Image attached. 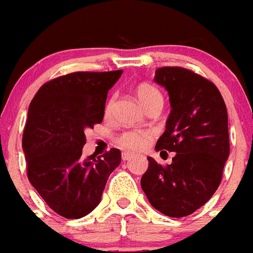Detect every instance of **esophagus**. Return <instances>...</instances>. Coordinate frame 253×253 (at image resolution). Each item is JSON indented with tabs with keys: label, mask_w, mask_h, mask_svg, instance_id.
<instances>
[{
	"label": "esophagus",
	"mask_w": 253,
	"mask_h": 253,
	"mask_svg": "<svg viewBox=\"0 0 253 253\" xmlns=\"http://www.w3.org/2000/svg\"><path fill=\"white\" fill-rule=\"evenodd\" d=\"M131 156H133V154L128 153V152H123V153H122L123 161H129L131 158Z\"/></svg>",
	"instance_id": "esophagus-1"
}]
</instances>
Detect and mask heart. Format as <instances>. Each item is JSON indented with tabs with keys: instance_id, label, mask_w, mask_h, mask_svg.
Segmentation results:
<instances>
[{
	"instance_id": "b5f03b06",
	"label": "heart",
	"mask_w": 253,
	"mask_h": 253,
	"mask_svg": "<svg viewBox=\"0 0 253 253\" xmlns=\"http://www.w3.org/2000/svg\"><path fill=\"white\" fill-rule=\"evenodd\" d=\"M138 100L143 106L148 109L154 104H162V95L160 90L149 84H140L135 90ZM114 105V97L109 99L105 105V114L109 115L111 113ZM152 139V133L148 130H128L123 131L119 137L116 138V144L122 148L130 152H138L146 148Z\"/></svg>"
}]
</instances>
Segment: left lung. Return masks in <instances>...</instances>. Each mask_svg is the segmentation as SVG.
<instances>
[{"label": "left lung", "mask_w": 253, "mask_h": 253, "mask_svg": "<svg viewBox=\"0 0 253 253\" xmlns=\"http://www.w3.org/2000/svg\"><path fill=\"white\" fill-rule=\"evenodd\" d=\"M154 81L169 91L171 113L156 151L176 152L171 165L148 157L140 185L154 209L172 218L193 214L218 189L229 156L228 114L215 84L182 67H162Z\"/></svg>", "instance_id": "left-lung-1"}]
</instances>
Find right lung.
<instances>
[{"instance_id":"obj_1","label":"right lung","mask_w":253,"mask_h":253,"mask_svg":"<svg viewBox=\"0 0 253 253\" xmlns=\"http://www.w3.org/2000/svg\"><path fill=\"white\" fill-rule=\"evenodd\" d=\"M123 71L73 72L40 87L29 106L22 148L30 184L57 214L78 219L101 200L122 153L82 157L84 130L104 119L107 92Z\"/></svg>"}]
</instances>
